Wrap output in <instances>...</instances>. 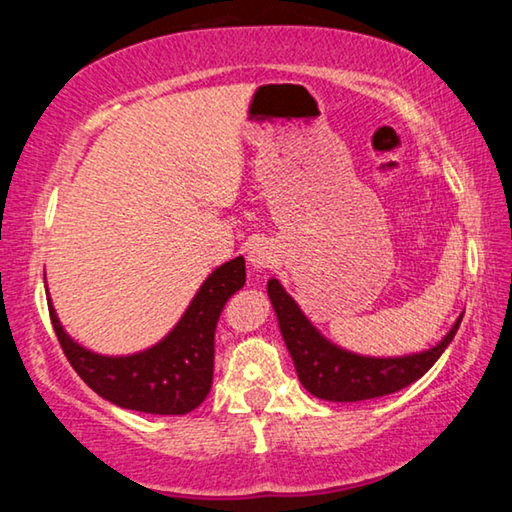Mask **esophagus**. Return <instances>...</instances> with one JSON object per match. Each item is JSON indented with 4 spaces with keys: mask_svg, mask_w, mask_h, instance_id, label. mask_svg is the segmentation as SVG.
<instances>
[{
    "mask_svg": "<svg viewBox=\"0 0 512 512\" xmlns=\"http://www.w3.org/2000/svg\"><path fill=\"white\" fill-rule=\"evenodd\" d=\"M248 262H250V266H255V268H266L268 264H273V257H271V253H268L266 248L255 246L253 250H250Z\"/></svg>",
    "mask_w": 512,
    "mask_h": 512,
    "instance_id": "1",
    "label": "esophagus"
}]
</instances>
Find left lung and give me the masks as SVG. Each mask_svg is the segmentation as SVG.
Wrapping results in <instances>:
<instances>
[{"mask_svg": "<svg viewBox=\"0 0 512 512\" xmlns=\"http://www.w3.org/2000/svg\"><path fill=\"white\" fill-rule=\"evenodd\" d=\"M268 298L273 302L282 339L296 363L300 384L311 395L329 402H361L402 391L440 359L463 320L458 316L445 339L431 350L409 357L377 359L361 357L329 343L277 280H268Z\"/></svg>", "mask_w": 512, "mask_h": 512, "instance_id": "left-lung-1", "label": "left lung"}]
</instances>
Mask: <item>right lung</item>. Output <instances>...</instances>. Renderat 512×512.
<instances>
[{"instance_id":"add662e5","label":"right lung","mask_w":512,"mask_h":512,"mask_svg":"<svg viewBox=\"0 0 512 512\" xmlns=\"http://www.w3.org/2000/svg\"><path fill=\"white\" fill-rule=\"evenodd\" d=\"M246 284L244 257L230 259L207 277L178 325L131 357H103L81 348L60 325L49 300V316L67 361L103 400L121 409L185 415L210 393L214 375V329L225 302Z\"/></svg>"}]
</instances>
